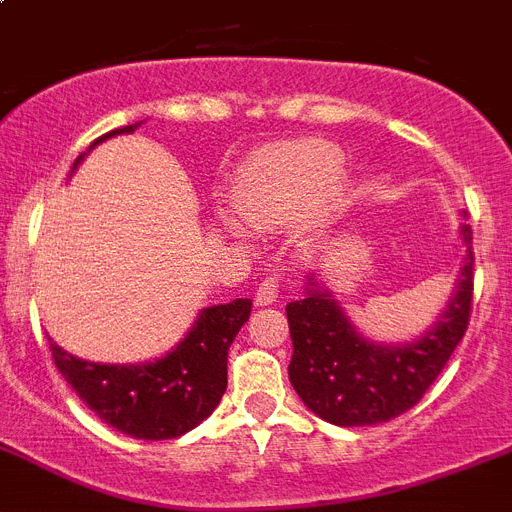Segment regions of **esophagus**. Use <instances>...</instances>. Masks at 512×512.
<instances>
[{
    "instance_id": "esophagus-1",
    "label": "esophagus",
    "mask_w": 512,
    "mask_h": 512,
    "mask_svg": "<svg viewBox=\"0 0 512 512\" xmlns=\"http://www.w3.org/2000/svg\"><path fill=\"white\" fill-rule=\"evenodd\" d=\"M278 301V278H265L255 291V304L257 306H270Z\"/></svg>"
}]
</instances>
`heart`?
<instances>
[{"label":"heart","mask_w":512,"mask_h":512,"mask_svg":"<svg viewBox=\"0 0 512 512\" xmlns=\"http://www.w3.org/2000/svg\"><path fill=\"white\" fill-rule=\"evenodd\" d=\"M342 162V151L330 141L299 139L270 144L244 164L231 198L239 215L255 229H278L306 211L314 224H322L340 203L337 177ZM241 220L234 213H221V224L231 237L247 239L250 227Z\"/></svg>","instance_id":"heart-1"}]
</instances>
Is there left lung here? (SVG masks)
I'll return each instance as SVG.
<instances>
[{
    "label": "left lung",
    "mask_w": 512,
    "mask_h": 512,
    "mask_svg": "<svg viewBox=\"0 0 512 512\" xmlns=\"http://www.w3.org/2000/svg\"><path fill=\"white\" fill-rule=\"evenodd\" d=\"M464 268L443 314L417 340L381 345L355 330L340 301L314 273L306 296L286 306L293 340L288 379L301 402L340 428L379 425L412 410L448 363L469 327L474 293L471 226L461 224Z\"/></svg>",
    "instance_id": "obj_1"
}]
</instances>
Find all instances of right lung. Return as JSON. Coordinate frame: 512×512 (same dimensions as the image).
I'll return each instance as SVG.
<instances>
[{"mask_svg": "<svg viewBox=\"0 0 512 512\" xmlns=\"http://www.w3.org/2000/svg\"><path fill=\"white\" fill-rule=\"evenodd\" d=\"M139 126L141 123L115 128L92 146L118 133H133ZM82 159L84 154L77 157L71 172ZM250 311V299L208 306L198 314L188 335L157 361L131 366L92 363L66 353L51 340L53 363L100 420L131 438L167 441L201 425L219 407L226 391L229 348L242 324L250 319Z\"/></svg>", "mask_w": 512, "mask_h": 512, "instance_id": "obj_1", "label": "right lung"}]
</instances>
